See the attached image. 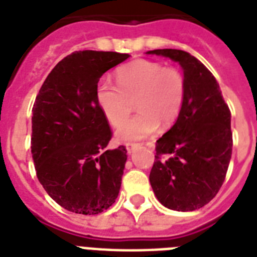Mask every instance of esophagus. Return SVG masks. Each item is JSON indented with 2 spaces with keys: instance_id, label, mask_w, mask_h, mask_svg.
I'll return each mask as SVG.
<instances>
[{
  "instance_id": "esophagus-1",
  "label": "esophagus",
  "mask_w": 257,
  "mask_h": 257,
  "mask_svg": "<svg viewBox=\"0 0 257 257\" xmlns=\"http://www.w3.org/2000/svg\"><path fill=\"white\" fill-rule=\"evenodd\" d=\"M137 148H139V145H137V144H128V145H126V151H128L129 155H132V153L135 152Z\"/></svg>"
}]
</instances>
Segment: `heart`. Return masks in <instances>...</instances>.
Instances as JSON below:
<instances>
[{"instance_id":"1","label":"heart","mask_w":257,"mask_h":257,"mask_svg":"<svg viewBox=\"0 0 257 257\" xmlns=\"http://www.w3.org/2000/svg\"><path fill=\"white\" fill-rule=\"evenodd\" d=\"M117 86L100 80L94 98L109 124L116 126L127 116L135 100L139 110L116 131L117 140L124 143L143 140L156 132L159 125L169 126L183 109L187 84L180 70L164 68L160 62L139 58L116 72Z\"/></svg>"}]
</instances>
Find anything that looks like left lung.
I'll return each mask as SVG.
<instances>
[{
	"label": "left lung",
	"mask_w": 257,
	"mask_h": 257,
	"mask_svg": "<svg viewBox=\"0 0 257 257\" xmlns=\"http://www.w3.org/2000/svg\"><path fill=\"white\" fill-rule=\"evenodd\" d=\"M147 54L179 62L187 84L177 120L156 141L149 181L164 207L195 211L217 195L227 175L232 156L231 112L213 74L197 58L179 49Z\"/></svg>",
	"instance_id": "8db88e82"
}]
</instances>
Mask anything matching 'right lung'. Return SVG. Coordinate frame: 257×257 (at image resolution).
Returning a JSON list of instances; mask_svg holds the SVG:
<instances>
[{
    "instance_id": "1",
    "label": "right lung",
    "mask_w": 257,
    "mask_h": 257,
    "mask_svg": "<svg viewBox=\"0 0 257 257\" xmlns=\"http://www.w3.org/2000/svg\"><path fill=\"white\" fill-rule=\"evenodd\" d=\"M129 54L82 50L58 62L33 105L32 157L38 181L62 208L98 215L116 201L126 149H106L112 132L94 98L101 76Z\"/></svg>"
}]
</instances>
